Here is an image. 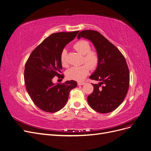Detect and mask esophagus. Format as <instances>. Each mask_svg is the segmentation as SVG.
Segmentation results:
<instances>
[{
    "instance_id": "obj_1",
    "label": "esophagus",
    "mask_w": 151,
    "mask_h": 151,
    "mask_svg": "<svg viewBox=\"0 0 151 151\" xmlns=\"http://www.w3.org/2000/svg\"><path fill=\"white\" fill-rule=\"evenodd\" d=\"M77 84H78V86H83V85H84V84H85V82H79L77 83Z\"/></svg>"
}]
</instances>
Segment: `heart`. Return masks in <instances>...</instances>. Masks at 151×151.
I'll return each instance as SVG.
<instances>
[{
  "label": "heart",
  "instance_id": "heart-1",
  "mask_svg": "<svg viewBox=\"0 0 151 151\" xmlns=\"http://www.w3.org/2000/svg\"><path fill=\"white\" fill-rule=\"evenodd\" d=\"M74 49L81 55L83 56V62L86 64L81 66H74L69 69L65 72V75L69 79L77 81H82L89 72V68L94 69L97 65L99 63V56L95 51H91L88 42L87 41L81 40L77 42L74 45ZM61 63L63 67H67V51L63 50L61 53Z\"/></svg>",
  "mask_w": 151,
  "mask_h": 151
}]
</instances>
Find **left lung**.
<instances>
[{
	"instance_id": "obj_1",
	"label": "left lung",
	"mask_w": 151,
	"mask_h": 151,
	"mask_svg": "<svg viewBox=\"0 0 151 151\" xmlns=\"http://www.w3.org/2000/svg\"><path fill=\"white\" fill-rule=\"evenodd\" d=\"M81 38L91 41L99 56L97 67L89 78L100 82L92 84L93 91L88 96V103L97 112H111L121 105L128 91L129 72L125 58L98 32L83 30L77 36Z\"/></svg>"
}]
</instances>
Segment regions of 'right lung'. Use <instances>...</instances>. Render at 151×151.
<instances>
[{
	"label": "right lung",
	"instance_id": "add662e5",
	"mask_svg": "<svg viewBox=\"0 0 151 151\" xmlns=\"http://www.w3.org/2000/svg\"><path fill=\"white\" fill-rule=\"evenodd\" d=\"M79 31L53 33L32 51L25 66L26 89L36 106L41 110L54 113L65 105L70 90L77 86L75 81L54 83L55 76L63 77L61 53Z\"/></svg>",
	"mask_w": 151,
	"mask_h": 151
}]
</instances>
